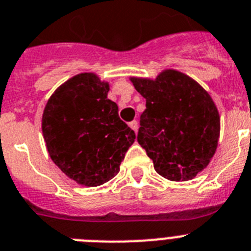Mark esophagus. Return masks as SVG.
I'll list each match as a JSON object with an SVG mask.
<instances>
[{
    "label": "esophagus",
    "mask_w": 251,
    "mask_h": 251,
    "mask_svg": "<svg viewBox=\"0 0 251 251\" xmlns=\"http://www.w3.org/2000/svg\"><path fill=\"white\" fill-rule=\"evenodd\" d=\"M128 126H130V127H131L132 130H134L135 132L138 131V127H139V124H138V121H135V120H134V121H131V123L128 124Z\"/></svg>",
    "instance_id": "obj_1"
}]
</instances>
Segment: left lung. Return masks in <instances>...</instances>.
<instances>
[{"label":"left lung","instance_id":"8db88e82","mask_svg":"<svg viewBox=\"0 0 251 251\" xmlns=\"http://www.w3.org/2000/svg\"><path fill=\"white\" fill-rule=\"evenodd\" d=\"M147 100L138 141L162 177L189 180L210 164L220 138V115L206 89L187 74L165 69L155 79L131 77Z\"/></svg>","mask_w":251,"mask_h":251}]
</instances>
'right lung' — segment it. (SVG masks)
<instances>
[{
    "mask_svg": "<svg viewBox=\"0 0 251 251\" xmlns=\"http://www.w3.org/2000/svg\"><path fill=\"white\" fill-rule=\"evenodd\" d=\"M108 91L97 74H77L55 89L43 113L50 158L82 186L112 179L136 138L119 117L117 104L107 99Z\"/></svg>",
    "mask_w": 251,
    "mask_h": 251,
    "instance_id": "1",
    "label": "right lung"
}]
</instances>
